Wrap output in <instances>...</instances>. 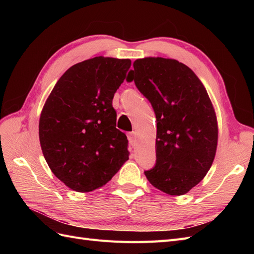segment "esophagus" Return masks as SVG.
I'll return each instance as SVG.
<instances>
[{"instance_id":"esophagus-1","label":"esophagus","mask_w":254,"mask_h":254,"mask_svg":"<svg viewBox=\"0 0 254 254\" xmlns=\"http://www.w3.org/2000/svg\"><path fill=\"white\" fill-rule=\"evenodd\" d=\"M128 140H129V143L131 146H134L135 145V142H136V135H135V132L132 131L128 133Z\"/></svg>"}]
</instances>
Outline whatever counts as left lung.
Instances as JSON below:
<instances>
[{"label": "left lung", "mask_w": 254, "mask_h": 254, "mask_svg": "<svg viewBox=\"0 0 254 254\" xmlns=\"http://www.w3.org/2000/svg\"><path fill=\"white\" fill-rule=\"evenodd\" d=\"M132 80L157 119V160L146 178L165 194H187L204 178L216 153L217 120L207 92L175 59H136L127 77Z\"/></svg>", "instance_id": "left-lung-1"}]
</instances>
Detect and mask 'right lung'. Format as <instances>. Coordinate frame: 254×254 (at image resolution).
<instances>
[{
    "instance_id": "obj_1",
    "label": "right lung",
    "mask_w": 254,
    "mask_h": 254,
    "mask_svg": "<svg viewBox=\"0 0 254 254\" xmlns=\"http://www.w3.org/2000/svg\"><path fill=\"white\" fill-rule=\"evenodd\" d=\"M130 59L98 56L61 76L44 104L39 139L45 161L70 189L86 193L110 181L129 159L112 99Z\"/></svg>"
}]
</instances>
